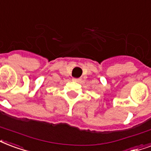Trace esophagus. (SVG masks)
Masks as SVG:
<instances>
[{
    "instance_id": "34e87169",
    "label": "esophagus",
    "mask_w": 151,
    "mask_h": 151,
    "mask_svg": "<svg viewBox=\"0 0 151 151\" xmlns=\"http://www.w3.org/2000/svg\"><path fill=\"white\" fill-rule=\"evenodd\" d=\"M73 81H76V82H79V81H81V79L80 78H73Z\"/></svg>"
}]
</instances>
